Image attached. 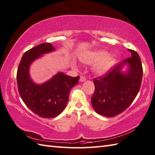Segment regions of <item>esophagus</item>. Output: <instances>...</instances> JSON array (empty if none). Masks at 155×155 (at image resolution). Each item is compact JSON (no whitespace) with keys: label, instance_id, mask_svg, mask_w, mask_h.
<instances>
[{"label":"esophagus","instance_id":"1","mask_svg":"<svg viewBox=\"0 0 155 155\" xmlns=\"http://www.w3.org/2000/svg\"><path fill=\"white\" fill-rule=\"evenodd\" d=\"M86 81V78L83 76H81L80 78V82H84Z\"/></svg>","mask_w":155,"mask_h":155}]
</instances>
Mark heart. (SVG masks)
I'll return each mask as SVG.
<instances>
[{"instance_id":"1","label":"heart","mask_w":155,"mask_h":155,"mask_svg":"<svg viewBox=\"0 0 155 155\" xmlns=\"http://www.w3.org/2000/svg\"><path fill=\"white\" fill-rule=\"evenodd\" d=\"M79 59L86 64H94L92 71L96 74L106 73L116 62V56L114 53H107L104 49H96L86 51L79 56Z\"/></svg>"}]
</instances>
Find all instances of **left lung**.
Listing matches in <instances>:
<instances>
[{
    "mask_svg": "<svg viewBox=\"0 0 155 155\" xmlns=\"http://www.w3.org/2000/svg\"><path fill=\"white\" fill-rule=\"evenodd\" d=\"M131 57L124 60L108 73L93 80L95 91L93 108L101 116L111 117L123 112L134 102L141 87L143 68L139 55L128 49ZM125 68L127 69L123 71Z\"/></svg>",
    "mask_w": 155,
    "mask_h": 155,
    "instance_id": "8db88e82",
    "label": "left lung"
}]
</instances>
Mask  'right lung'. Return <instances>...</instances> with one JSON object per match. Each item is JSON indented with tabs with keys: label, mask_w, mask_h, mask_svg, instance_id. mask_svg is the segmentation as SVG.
I'll list each match as a JSON object with an SVG mask.
<instances>
[{
	"label": "right lung",
	"mask_w": 155,
	"mask_h": 155,
	"mask_svg": "<svg viewBox=\"0 0 155 155\" xmlns=\"http://www.w3.org/2000/svg\"><path fill=\"white\" fill-rule=\"evenodd\" d=\"M55 51L50 43H44L25 52L17 71L19 94L29 109L39 116L55 117L62 112L69 100L71 89L76 85L80 77H72L58 72L42 84L32 80L30 68L34 61L45 54Z\"/></svg>",
	"instance_id": "1"
}]
</instances>
